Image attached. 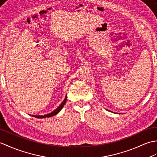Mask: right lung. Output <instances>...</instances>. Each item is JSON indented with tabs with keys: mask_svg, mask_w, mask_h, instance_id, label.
<instances>
[{
	"mask_svg": "<svg viewBox=\"0 0 157 157\" xmlns=\"http://www.w3.org/2000/svg\"><path fill=\"white\" fill-rule=\"evenodd\" d=\"M66 100H67V96H65L64 100L63 101V102L61 104V105H59V107H58L57 109H56L54 111H53L52 112L49 113L48 114H46L44 116H35V115H33L32 116H33L35 118H49V117H52V116H53L55 115H56L59 112V111L61 110L62 108L63 107V105H65V102H66Z\"/></svg>",
	"mask_w": 157,
	"mask_h": 157,
	"instance_id": "right-lung-1",
	"label": "right lung"
}]
</instances>
